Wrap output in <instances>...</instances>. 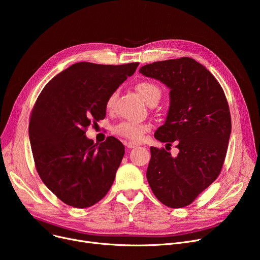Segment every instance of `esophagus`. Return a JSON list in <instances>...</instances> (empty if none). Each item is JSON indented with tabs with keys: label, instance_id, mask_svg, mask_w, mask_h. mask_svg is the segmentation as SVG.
Returning <instances> with one entry per match:
<instances>
[{
	"label": "esophagus",
	"instance_id": "esophagus-1",
	"mask_svg": "<svg viewBox=\"0 0 260 260\" xmlns=\"http://www.w3.org/2000/svg\"><path fill=\"white\" fill-rule=\"evenodd\" d=\"M125 145H126L127 148H134V147L139 146V144L136 143V142H127V143H125Z\"/></svg>",
	"mask_w": 260,
	"mask_h": 260
}]
</instances>
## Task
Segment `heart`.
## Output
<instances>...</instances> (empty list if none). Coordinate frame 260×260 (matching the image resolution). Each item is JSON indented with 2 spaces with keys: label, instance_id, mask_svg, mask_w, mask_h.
<instances>
[{
  "label": "heart",
  "instance_id": "heart-1",
  "mask_svg": "<svg viewBox=\"0 0 260 260\" xmlns=\"http://www.w3.org/2000/svg\"><path fill=\"white\" fill-rule=\"evenodd\" d=\"M136 89L138 90L141 97L148 103L158 102L161 98V88L153 83L151 81H140L136 85ZM117 99V92H113L106 100V108L107 111H112L115 106V102ZM152 128L149 123H139L134 121H122L114 126L113 132L121 138H124L131 141H140L142 140L145 133H147Z\"/></svg>",
  "mask_w": 260,
  "mask_h": 260
}]
</instances>
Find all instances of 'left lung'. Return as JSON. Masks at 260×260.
<instances>
[{
    "label": "left lung",
    "mask_w": 260,
    "mask_h": 260,
    "mask_svg": "<svg viewBox=\"0 0 260 260\" xmlns=\"http://www.w3.org/2000/svg\"><path fill=\"white\" fill-rule=\"evenodd\" d=\"M142 75L171 88V106L155 138L179 154L151 147L146 172L154 195L165 206L179 209L192 203L219 176L232 129L230 107L219 82L192 58L144 65ZM168 149V148H167Z\"/></svg>",
    "instance_id": "obj_1"
}]
</instances>
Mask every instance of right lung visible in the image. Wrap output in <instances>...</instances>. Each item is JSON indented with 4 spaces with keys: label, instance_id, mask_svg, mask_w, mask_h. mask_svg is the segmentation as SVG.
Returning <instances> with one entry per match:
<instances>
[{
    "label": "right lung",
    "instance_id": "add662e5",
    "mask_svg": "<svg viewBox=\"0 0 260 260\" xmlns=\"http://www.w3.org/2000/svg\"><path fill=\"white\" fill-rule=\"evenodd\" d=\"M138 65L79 62L39 94L29 118L35 166L43 183L68 206L89 208L113 185L124 146L112 136L93 144L85 133L105 118L107 98Z\"/></svg>",
    "mask_w": 260,
    "mask_h": 260
}]
</instances>
